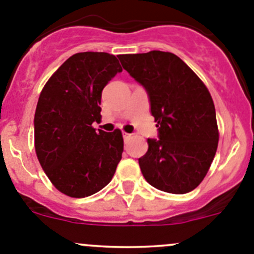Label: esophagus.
Returning a JSON list of instances; mask_svg holds the SVG:
<instances>
[{
	"label": "esophagus",
	"mask_w": 254,
	"mask_h": 254,
	"mask_svg": "<svg viewBox=\"0 0 254 254\" xmlns=\"http://www.w3.org/2000/svg\"><path fill=\"white\" fill-rule=\"evenodd\" d=\"M130 136H131V135H130V134H127V132H123V137H124V140H125V141H127V139H130Z\"/></svg>",
	"instance_id": "obj_1"
}]
</instances>
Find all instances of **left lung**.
Segmentation results:
<instances>
[{
  "instance_id": "left-lung-1",
  "label": "left lung",
  "mask_w": 254,
  "mask_h": 254,
  "mask_svg": "<svg viewBox=\"0 0 254 254\" xmlns=\"http://www.w3.org/2000/svg\"><path fill=\"white\" fill-rule=\"evenodd\" d=\"M118 58L146 89L157 123L158 139H147V152L139 158L143 177L162 191H191L206 176L219 142L215 106L205 84L172 53Z\"/></svg>"
}]
</instances>
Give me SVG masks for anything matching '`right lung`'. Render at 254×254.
Masks as SVG:
<instances>
[{"mask_svg": "<svg viewBox=\"0 0 254 254\" xmlns=\"http://www.w3.org/2000/svg\"><path fill=\"white\" fill-rule=\"evenodd\" d=\"M108 53H78L49 78L34 115L35 152L58 190L71 198L97 193L112 181L124 150L119 129L96 131L102 91L122 72Z\"/></svg>", "mask_w": 254, "mask_h": 254, "instance_id": "right-lung-1", "label": "right lung"}]
</instances>
